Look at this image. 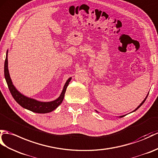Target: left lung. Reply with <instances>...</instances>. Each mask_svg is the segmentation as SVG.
<instances>
[{"instance_id": "8db88e82", "label": "left lung", "mask_w": 158, "mask_h": 158, "mask_svg": "<svg viewBox=\"0 0 158 158\" xmlns=\"http://www.w3.org/2000/svg\"><path fill=\"white\" fill-rule=\"evenodd\" d=\"M148 95H147V96L145 97V98L144 99V100H143V102H141V103L140 104V105H139V106H137V108L136 109H135V110H133V112H135V111H136V110H137L138 108H140V107H141V106H142V104H143V103H144V102H145V100H146V99H147V98H148ZM96 112L98 113V112L97 110H96ZM123 116H124V115H123V116H119V118H122V117H123Z\"/></svg>"}]
</instances>
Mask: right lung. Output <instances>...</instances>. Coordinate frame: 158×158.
<instances>
[{"label":"right lung","mask_w":158,"mask_h":158,"mask_svg":"<svg viewBox=\"0 0 158 158\" xmlns=\"http://www.w3.org/2000/svg\"><path fill=\"white\" fill-rule=\"evenodd\" d=\"M8 58V50L6 51V59L5 61V78L12 96L15 99V100L21 106H22L23 108L29 110L35 113L45 114L54 110L62 103V102L63 101V99L64 97L66 89H67V87H68L69 83L71 81L72 77L69 78L67 81H66L60 96L57 99L51 102H40L35 100V99L30 98L24 96V95L21 94L19 91L16 89V87L14 86L12 82V80L10 77L8 69V58Z\"/></svg>","instance_id":"1"}]
</instances>
